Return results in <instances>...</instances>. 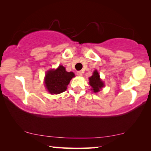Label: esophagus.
I'll return each instance as SVG.
<instances>
[{
    "label": "esophagus",
    "instance_id": "esophagus-1",
    "mask_svg": "<svg viewBox=\"0 0 151 151\" xmlns=\"http://www.w3.org/2000/svg\"><path fill=\"white\" fill-rule=\"evenodd\" d=\"M77 75H78V76H82V72L81 71H78L77 72Z\"/></svg>",
    "mask_w": 151,
    "mask_h": 151
}]
</instances>
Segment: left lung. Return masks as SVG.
<instances>
[{
  "label": "left lung",
  "instance_id": "1",
  "mask_svg": "<svg viewBox=\"0 0 151 151\" xmlns=\"http://www.w3.org/2000/svg\"><path fill=\"white\" fill-rule=\"evenodd\" d=\"M89 84L91 86V90L95 93L99 92L103 86H104V82L101 80L98 72L95 71L93 73V76L89 78Z\"/></svg>",
  "mask_w": 151,
  "mask_h": 151
}]
</instances>
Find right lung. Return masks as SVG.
<instances>
[{"label": "right lung", "instance_id": "add662e5", "mask_svg": "<svg viewBox=\"0 0 151 151\" xmlns=\"http://www.w3.org/2000/svg\"><path fill=\"white\" fill-rule=\"evenodd\" d=\"M75 75L73 72H67L63 66L60 65L57 69L47 71L45 76V86L51 94H59L67 89L70 80Z\"/></svg>", "mask_w": 151, "mask_h": 151}]
</instances>
